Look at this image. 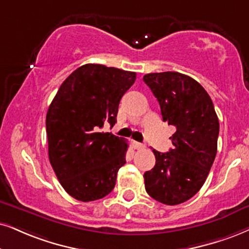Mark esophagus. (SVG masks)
Wrapping results in <instances>:
<instances>
[{
    "mask_svg": "<svg viewBox=\"0 0 249 249\" xmlns=\"http://www.w3.org/2000/svg\"><path fill=\"white\" fill-rule=\"evenodd\" d=\"M133 146L135 149H143L144 148V144L141 143V142H137V141H134L133 142Z\"/></svg>",
    "mask_w": 249,
    "mask_h": 249,
    "instance_id": "34e87169",
    "label": "esophagus"
}]
</instances>
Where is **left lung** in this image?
I'll use <instances>...</instances> for the list:
<instances>
[{"label": "left lung", "instance_id": "1", "mask_svg": "<svg viewBox=\"0 0 249 249\" xmlns=\"http://www.w3.org/2000/svg\"><path fill=\"white\" fill-rule=\"evenodd\" d=\"M160 103L163 122L175 126L168 153L153 149L155 166L143 175L147 193L175 206L194 196L206 181L217 153L219 122L209 94L179 72L143 75Z\"/></svg>", "mask_w": 249, "mask_h": 249}]
</instances>
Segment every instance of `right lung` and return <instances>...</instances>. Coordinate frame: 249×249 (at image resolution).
Instances as JSON below:
<instances>
[{"label": "right lung", "mask_w": 249, "mask_h": 249, "mask_svg": "<svg viewBox=\"0 0 249 249\" xmlns=\"http://www.w3.org/2000/svg\"><path fill=\"white\" fill-rule=\"evenodd\" d=\"M135 77V72L85 64L63 81L50 103L46 117L49 161L75 200H99L114 190L128 144L100 130L106 123L114 126L119 101Z\"/></svg>", "instance_id": "1"}]
</instances>
